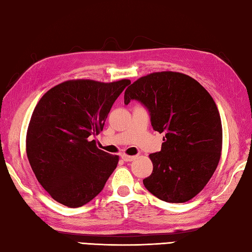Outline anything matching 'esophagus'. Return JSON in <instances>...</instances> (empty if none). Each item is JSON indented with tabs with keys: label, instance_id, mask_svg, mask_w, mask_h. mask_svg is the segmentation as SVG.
<instances>
[{
	"label": "esophagus",
	"instance_id": "esophagus-1",
	"mask_svg": "<svg viewBox=\"0 0 252 252\" xmlns=\"http://www.w3.org/2000/svg\"><path fill=\"white\" fill-rule=\"evenodd\" d=\"M121 158L125 160V161H133V160H134L136 157L135 156H129V155H126V154H122L121 155Z\"/></svg>",
	"mask_w": 252,
	"mask_h": 252
}]
</instances>
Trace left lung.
<instances>
[{"label":"left lung","mask_w":252,"mask_h":252,"mask_svg":"<svg viewBox=\"0 0 252 252\" xmlns=\"http://www.w3.org/2000/svg\"><path fill=\"white\" fill-rule=\"evenodd\" d=\"M136 99L164 133L161 151L149 155L153 173L144 186L159 199L186 202L215 173L222 151V123L211 95L195 79L174 71L153 72L133 82L125 104Z\"/></svg>","instance_id":"1"}]
</instances>
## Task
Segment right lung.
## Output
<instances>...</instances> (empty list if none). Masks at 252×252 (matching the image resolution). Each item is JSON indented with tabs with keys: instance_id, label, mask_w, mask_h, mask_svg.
<instances>
[{
	"instance_id": "right-lung-1",
	"label": "right lung",
	"mask_w": 252,
	"mask_h": 252,
	"mask_svg": "<svg viewBox=\"0 0 252 252\" xmlns=\"http://www.w3.org/2000/svg\"><path fill=\"white\" fill-rule=\"evenodd\" d=\"M130 80H68L42 96L27 130L32 171L53 199L82 207L97 196L117 168L119 156L96 146L112 104Z\"/></svg>"
}]
</instances>
